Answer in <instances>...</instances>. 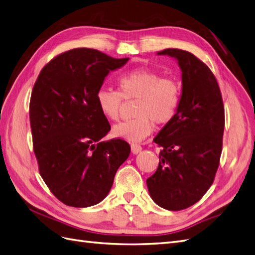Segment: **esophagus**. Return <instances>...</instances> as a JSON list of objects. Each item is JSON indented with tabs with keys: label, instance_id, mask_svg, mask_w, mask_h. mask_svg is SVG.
<instances>
[{
	"label": "esophagus",
	"instance_id": "1",
	"mask_svg": "<svg viewBox=\"0 0 255 255\" xmlns=\"http://www.w3.org/2000/svg\"><path fill=\"white\" fill-rule=\"evenodd\" d=\"M131 150H132L133 154H137L138 152L141 151V147L137 144H132L131 145Z\"/></svg>",
	"mask_w": 255,
	"mask_h": 255
}]
</instances>
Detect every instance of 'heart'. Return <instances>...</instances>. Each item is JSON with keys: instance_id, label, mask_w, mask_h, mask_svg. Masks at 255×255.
<instances>
[{"instance_id": "obj_1", "label": "heart", "mask_w": 255, "mask_h": 255, "mask_svg": "<svg viewBox=\"0 0 255 255\" xmlns=\"http://www.w3.org/2000/svg\"><path fill=\"white\" fill-rule=\"evenodd\" d=\"M120 92L109 88L97 91L96 103L102 115L110 121L119 118L122 97L137 99L132 120L118 123L113 134L129 142H139L152 132L153 121L163 124L172 119L181 99V86L173 78L163 77L147 68L128 71L118 80Z\"/></svg>"}]
</instances>
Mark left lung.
<instances>
[{"label": "left lung", "mask_w": 255, "mask_h": 255, "mask_svg": "<svg viewBox=\"0 0 255 255\" xmlns=\"http://www.w3.org/2000/svg\"><path fill=\"white\" fill-rule=\"evenodd\" d=\"M182 71L175 115L154 137L162 147L156 173L146 183L159 207L178 211L199 201L211 187L220 163L225 115L214 74L195 55L166 48Z\"/></svg>", "instance_id": "8db88e82"}]
</instances>
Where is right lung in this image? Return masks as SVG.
<instances>
[{"instance_id":"add662e5","label":"right lung","mask_w":255,"mask_h":255,"mask_svg":"<svg viewBox=\"0 0 255 255\" xmlns=\"http://www.w3.org/2000/svg\"><path fill=\"white\" fill-rule=\"evenodd\" d=\"M128 60L73 48L56 56L36 79L29 111L33 150L43 181L67 206L103 201L131 152L123 139L101 141L110 124L96 103L109 72Z\"/></svg>"}]
</instances>
